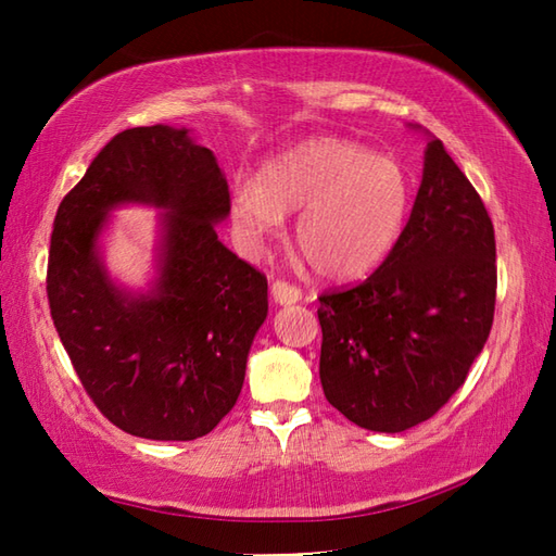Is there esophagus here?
<instances>
[{
  "label": "esophagus",
  "instance_id": "1",
  "mask_svg": "<svg viewBox=\"0 0 556 556\" xmlns=\"http://www.w3.org/2000/svg\"><path fill=\"white\" fill-rule=\"evenodd\" d=\"M269 291H271V301L277 305H291L301 301V289L287 285V281H275Z\"/></svg>",
  "mask_w": 556,
  "mask_h": 556
}]
</instances>
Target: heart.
<instances>
[{
  "mask_svg": "<svg viewBox=\"0 0 556 556\" xmlns=\"http://www.w3.org/2000/svg\"><path fill=\"white\" fill-rule=\"evenodd\" d=\"M410 200V176L394 157L346 138H313L233 188L231 229L243 251H257L299 212L293 241L317 275L361 279L394 251Z\"/></svg>",
  "mask_w": 556,
  "mask_h": 556,
  "instance_id": "obj_1",
  "label": "heart"
}]
</instances>
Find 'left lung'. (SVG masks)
<instances>
[{"label": "left lung", "instance_id": "1", "mask_svg": "<svg viewBox=\"0 0 556 556\" xmlns=\"http://www.w3.org/2000/svg\"><path fill=\"white\" fill-rule=\"evenodd\" d=\"M494 260L485 205L442 140L428 136L416 203L394 251L363 285L320 296L329 404L358 428L387 434L432 418L490 337Z\"/></svg>", "mask_w": 556, "mask_h": 556}]
</instances>
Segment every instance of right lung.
<instances>
[{
  "label": "right lung",
  "instance_id": "add662e5",
  "mask_svg": "<svg viewBox=\"0 0 556 556\" xmlns=\"http://www.w3.org/2000/svg\"><path fill=\"white\" fill-rule=\"evenodd\" d=\"M161 210L153 277L131 290L103 263L111 212ZM229 186L191 128L114 136L56 210L52 320L83 387L116 428L157 442L207 434L241 394L267 317V279L217 239Z\"/></svg>",
  "mask_w": 556,
  "mask_h": 556
}]
</instances>
